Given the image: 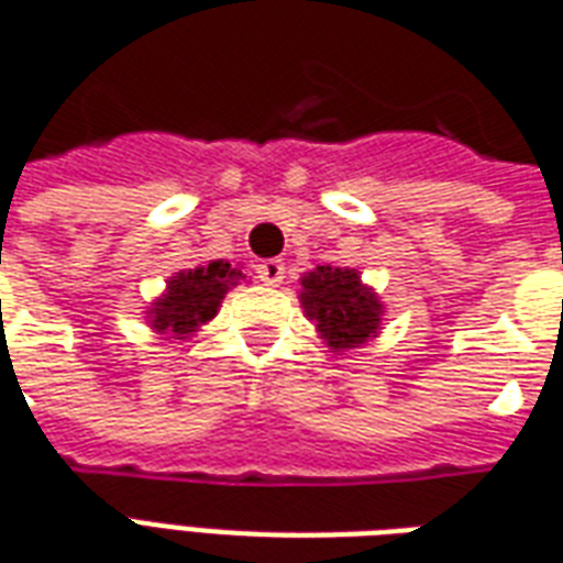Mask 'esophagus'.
Here are the masks:
<instances>
[{
  "instance_id": "obj_1",
  "label": "esophagus",
  "mask_w": 563,
  "mask_h": 563,
  "mask_svg": "<svg viewBox=\"0 0 563 563\" xmlns=\"http://www.w3.org/2000/svg\"><path fill=\"white\" fill-rule=\"evenodd\" d=\"M256 274H258V280L265 283V286H277V283H283L286 265H283V258H265V262L256 268Z\"/></svg>"
}]
</instances>
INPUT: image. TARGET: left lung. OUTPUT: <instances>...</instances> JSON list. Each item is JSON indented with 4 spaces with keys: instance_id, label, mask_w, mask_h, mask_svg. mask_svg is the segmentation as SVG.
<instances>
[{
    "instance_id": "1",
    "label": "left lung",
    "mask_w": 563,
    "mask_h": 563,
    "mask_svg": "<svg viewBox=\"0 0 563 563\" xmlns=\"http://www.w3.org/2000/svg\"><path fill=\"white\" fill-rule=\"evenodd\" d=\"M301 307L334 353H346L377 338L383 319L377 292L362 283L355 268L317 265L301 277Z\"/></svg>"
}]
</instances>
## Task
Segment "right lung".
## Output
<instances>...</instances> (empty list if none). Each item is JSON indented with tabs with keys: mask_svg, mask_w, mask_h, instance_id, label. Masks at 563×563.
Here are the masks:
<instances>
[{
	"mask_svg": "<svg viewBox=\"0 0 563 563\" xmlns=\"http://www.w3.org/2000/svg\"><path fill=\"white\" fill-rule=\"evenodd\" d=\"M241 277H244L241 268H232L222 258L198 265V268L180 271L177 277L168 280L165 295L156 298L147 310L150 325L159 334L189 338L192 331H198V325H205L217 317L225 292L238 286Z\"/></svg>",
	"mask_w": 563,
	"mask_h": 563,
	"instance_id": "right-lung-1",
	"label": "right lung"
}]
</instances>
